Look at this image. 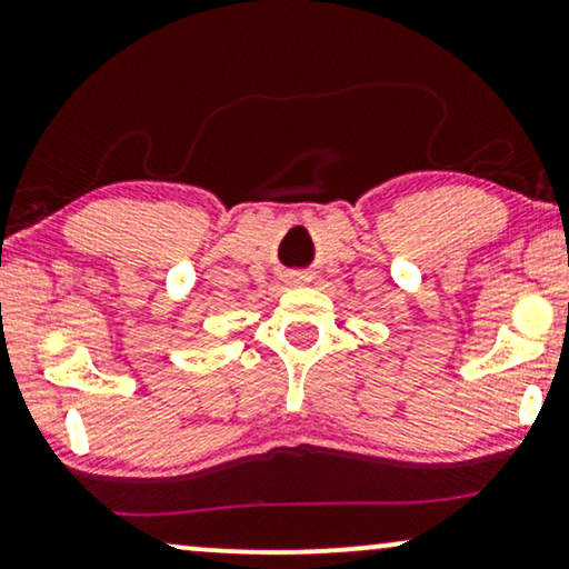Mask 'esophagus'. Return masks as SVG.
I'll return each mask as SVG.
<instances>
[{
    "label": "esophagus",
    "instance_id": "esophagus-1",
    "mask_svg": "<svg viewBox=\"0 0 569 569\" xmlns=\"http://www.w3.org/2000/svg\"><path fill=\"white\" fill-rule=\"evenodd\" d=\"M302 282H308V274H300V271L287 274V284H302Z\"/></svg>",
    "mask_w": 569,
    "mask_h": 569
}]
</instances>
